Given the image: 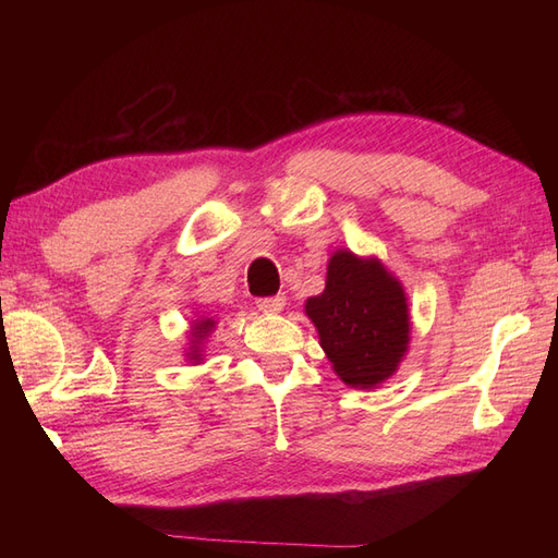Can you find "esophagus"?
I'll return each mask as SVG.
<instances>
[{
	"instance_id": "obj_1",
	"label": "esophagus",
	"mask_w": 558,
	"mask_h": 558,
	"mask_svg": "<svg viewBox=\"0 0 558 558\" xmlns=\"http://www.w3.org/2000/svg\"><path fill=\"white\" fill-rule=\"evenodd\" d=\"M256 305L260 312H267V314H277L283 310L286 305V298L283 295H269V298H260L256 300Z\"/></svg>"
}]
</instances>
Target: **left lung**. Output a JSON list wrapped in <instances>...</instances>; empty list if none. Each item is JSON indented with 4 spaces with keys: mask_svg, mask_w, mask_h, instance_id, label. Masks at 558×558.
<instances>
[{
    "mask_svg": "<svg viewBox=\"0 0 558 558\" xmlns=\"http://www.w3.org/2000/svg\"><path fill=\"white\" fill-rule=\"evenodd\" d=\"M305 310L337 377L349 386H377L396 373L408 351V298L375 258L337 251L324 293L310 298Z\"/></svg>",
    "mask_w": 558,
    "mask_h": 558,
    "instance_id": "1",
    "label": "left lung"
}]
</instances>
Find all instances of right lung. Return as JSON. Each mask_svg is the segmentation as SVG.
<instances>
[{
  "label": "right lung",
  "mask_w": 558,
  "mask_h": 558,
  "mask_svg": "<svg viewBox=\"0 0 558 558\" xmlns=\"http://www.w3.org/2000/svg\"><path fill=\"white\" fill-rule=\"evenodd\" d=\"M211 328H214V320H211V318L197 320V324H195V332H193V340H202V337H205ZM193 347H197V344H193ZM191 356H193V361H199V353H197V349L191 353Z\"/></svg>",
  "instance_id": "obj_1"
}]
</instances>
